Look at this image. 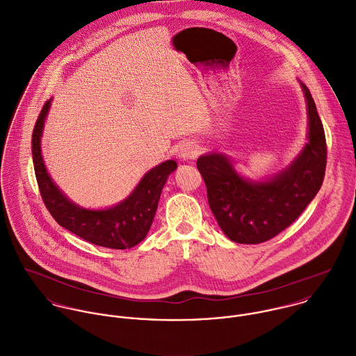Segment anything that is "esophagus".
Returning <instances> with one entry per match:
<instances>
[{
    "instance_id": "34e87169",
    "label": "esophagus",
    "mask_w": 356,
    "mask_h": 356,
    "mask_svg": "<svg viewBox=\"0 0 356 356\" xmlns=\"http://www.w3.org/2000/svg\"><path fill=\"white\" fill-rule=\"evenodd\" d=\"M198 154H200V147L193 141H186L180 145L179 156L184 161L186 159H194V158H197Z\"/></svg>"
}]
</instances>
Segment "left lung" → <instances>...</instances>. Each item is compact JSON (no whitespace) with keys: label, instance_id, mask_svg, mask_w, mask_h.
<instances>
[{"label":"left lung","instance_id":"obj_1","mask_svg":"<svg viewBox=\"0 0 356 356\" xmlns=\"http://www.w3.org/2000/svg\"><path fill=\"white\" fill-rule=\"evenodd\" d=\"M302 90L308 102L309 141L289 169L268 181L250 183L220 154L197 161L211 211L232 241L259 244L273 238L298 219L322 187L327 161L326 136L311 91L305 84Z\"/></svg>","mask_w":356,"mask_h":356}]
</instances>
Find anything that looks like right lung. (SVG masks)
<instances>
[{"instance_id": "1", "label": "right lung", "mask_w": 356, "mask_h": 356, "mask_svg": "<svg viewBox=\"0 0 356 356\" xmlns=\"http://www.w3.org/2000/svg\"><path fill=\"white\" fill-rule=\"evenodd\" d=\"M48 108L49 101L44 104L31 134L35 180L48 212L59 226L91 244L113 250H126L137 245L145 238L152 225L162 188L168 176L177 168V163L166 161L151 169L131 195L113 208L104 211L79 208L52 183L42 162L40 138Z\"/></svg>"}]
</instances>
